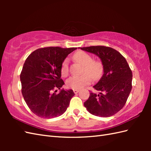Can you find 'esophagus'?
Listing matches in <instances>:
<instances>
[{
	"mask_svg": "<svg viewBox=\"0 0 151 151\" xmlns=\"http://www.w3.org/2000/svg\"><path fill=\"white\" fill-rule=\"evenodd\" d=\"M73 92L75 93V94H77L79 92V90H78V89H73Z\"/></svg>",
	"mask_w": 151,
	"mask_h": 151,
	"instance_id": "obj_1",
	"label": "esophagus"
}]
</instances>
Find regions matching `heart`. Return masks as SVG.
Masks as SVG:
<instances>
[{"instance_id":"obj_1","label":"heart","mask_w":151,"mask_h":151,"mask_svg":"<svg viewBox=\"0 0 151 151\" xmlns=\"http://www.w3.org/2000/svg\"><path fill=\"white\" fill-rule=\"evenodd\" d=\"M76 62L84 65L82 75L73 76L66 82L67 86L73 89H80L84 86L89 84L91 79L97 81L100 79L104 73V65L101 61L93 60L90 54L84 51H78L74 56ZM61 74L65 77L69 74V61L63 60L61 67Z\"/></svg>"}]
</instances>
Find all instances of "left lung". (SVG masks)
Listing matches in <instances>:
<instances>
[{"mask_svg":"<svg viewBox=\"0 0 151 151\" xmlns=\"http://www.w3.org/2000/svg\"><path fill=\"white\" fill-rule=\"evenodd\" d=\"M81 49L100 58L104 74L91 92L84 106L89 113L108 117L123 108L132 89V73L124 57L117 50L105 46L82 47Z\"/></svg>","mask_w":151,"mask_h":151,"instance_id":"1","label":"left lung"}]
</instances>
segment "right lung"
Returning <instances> with one entry per match:
<instances>
[{"label": "right lung", "mask_w": 151, "mask_h": 151, "mask_svg": "<svg viewBox=\"0 0 151 151\" xmlns=\"http://www.w3.org/2000/svg\"><path fill=\"white\" fill-rule=\"evenodd\" d=\"M76 48H40L28 56L20 79L21 91L30 110L38 117L50 119L62 115L75 95L72 89H62L61 67L68 54Z\"/></svg>", "instance_id": "add662e5"}]
</instances>
